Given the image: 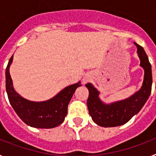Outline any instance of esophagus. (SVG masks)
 <instances>
[{
  "instance_id": "1",
  "label": "esophagus",
  "mask_w": 156,
  "mask_h": 156,
  "mask_svg": "<svg viewBox=\"0 0 156 156\" xmlns=\"http://www.w3.org/2000/svg\"><path fill=\"white\" fill-rule=\"evenodd\" d=\"M88 80H89V77L88 76H85L83 79V83H87L88 82Z\"/></svg>"
}]
</instances>
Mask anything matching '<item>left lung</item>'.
Listing matches in <instances>:
<instances>
[{"label": "left lung", "instance_id": "8db88e82", "mask_svg": "<svg viewBox=\"0 0 156 156\" xmlns=\"http://www.w3.org/2000/svg\"><path fill=\"white\" fill-rule=\"evenodd\" d=\"M137 54L140 61V66L144 70V81L141 88L137 92L125 100L111 104H105L99 98V91L91 83H88L86 87L89 90L87 105L89 114L96 124L103 127L121 126L128 122L142 108L149 98L152 84L151 66L144 48L137 43Z\"/></svg>", "mask_w": 156, "mask_h": 156}]
</instances>
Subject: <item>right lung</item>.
Returning a JSON list of instances; mask_svg holds the SVG:
<instances>
[{"label":"right lung","mask_w":156,"mask_h":156,"mask_svg":"<svg viewBox=\"0 0 156 156\" xmlns=\"http://www.w3.org/2000/svg\"><path fill=\"white\" fill-rule=\"evenodd\" d=\"M13 55L7 66L6 91L11 105L19 117L26 124L36 128H54L62 124L67 115L68 105L76 89L80 87V82L66 87L52 98L35 101L22 97L14 89L9 68Z\"/></svg>","instance_id":"right-lung-1"}]
</instances>
